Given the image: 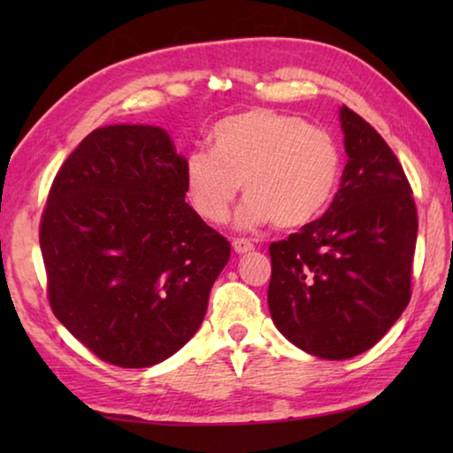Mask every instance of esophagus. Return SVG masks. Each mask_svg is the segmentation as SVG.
Segmentation results:
<instances>
[{
    "label": "esophagus",
    "instance_id": "obj_1",
    "mask_svg": "<svg viewBox=\"0 0 453 453\" xmlns=\"http://www.w3.org/2000/svg\"><path fill=\"white\" fill-rule=\"evenodd\" d=\"M232 245H234V250L237 251V254H248V251L256 248V245L251 243L250 240H245V237H237V240L232 242Z\"/></svg>",
    "mask_w": 453,
    "mask_h": 453
}]
</instances>
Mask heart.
<instances>
[{
  "mask_svg": "<svg viewBox=\"0 0 453 453\" xmlns=\"http://www.w3.org/2000/svg\"><path fill=\"white\" fill-rule=\"evenodd\" d=\"M210 151L183 164L188 202L210 224L227 219L242 183V227L270 219L280 229L302 227L321 216L340 181V148L326 129L264 107L218 121Z\"/></svg>",
  "mask_w": 453,
  "mask_h": 453,
  "instance_id": "b5f03b06",
  "label": "heart"
}]
</instances>
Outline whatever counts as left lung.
I'll return each instance as SVG.
<instances>
[{
  "label": "left lung",
  "instance_id": "1",
  "mask_svg": "<svg viewBox=\"0 0 453 453\" xmlns=\"http://www.w3.org/2000/svg\"><path fill=\"white\" fill-rule=\"evenodd\" d=\"M348 164L332 205L270 245L267 305L275 327L308 354L349 359L375 346L411 297L418 210L386 140L340 110Z\"/></svg>",
  "mask_w": 453,
  "mask_h": 453
}]
</instances>
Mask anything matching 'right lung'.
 Here are the masks:
<instances>
[{
    "mask_svg": "<svg viewBox=\"0 0 453 453\" xmlns=\"http://www.w3.org/2000/svg\"><path fill=\"white\" fill-rule=\"evenodd\" d=\"M183 164L162 127L107 126L53 178L40 224L48 300L107 364L150 367L186 346L229 259L183 199Z\"/></svg>",
    "mask_w": 453,
    "mask_h": 453,
    "instance_id": "obj_1",
    "label": "right lung"
}]
</instances>
